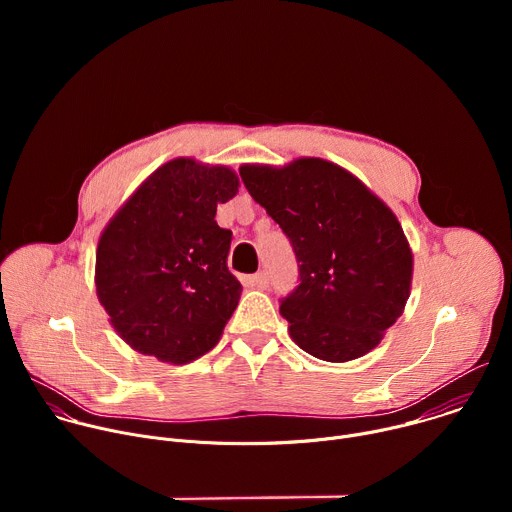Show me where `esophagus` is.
Masks as SVG:
<instances>
[{
	"mask_svg": "<svg viewBox=\"0 0 512 512\" xmlns=\"http://www.w3.org/2000/svg\"><path fill=\"white\" fill-rule=\"evenodd\" d=\"M253 283L259 287V289H267L269 287V275L267 271H259L253 275Z\"/></svg>",
	"mask_w": 512,
	"mask_h": 512,
	"instance_id": "1",
	"label": "esophagus"
}]
</instances>
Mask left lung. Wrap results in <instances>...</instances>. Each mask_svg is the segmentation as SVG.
I'll list each match as a JSON object with an SVG mask.
<instances>
[{"instance_id": "8db88e82", "label": "left lung", "mask_w": 512, "mask_h": 512, "mask_svg": "<svg viewBox=\"0 0 512 512\" xmlns=\"http://www.w3.org/2000/svg\"><path fill=\"white\" fill-rule=\"evenodd\" d=\"M239 174L298 259L300 285L279 306L291 338L328 362L371 352L409 300L413 255L397 216L320 158L283 168L245 164Z\"/></svg>"}]
</instances>
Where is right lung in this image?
Segmentation results:
<instances>
[{"instance_id":"right-lung-1","label":"right lung","mask_w":512,"mask_h":512,"mask_svg":"<svg viewBox=\"0 0 512 512\" xmlns=\"http://www.w3.org/2000/svg\"><path fill=\"white\" fill-rule=\"evenodd\" d=\"M237 192L231 168L178 158L145 180L105 227L97 296L133 350L186 364L221 340L243 287L227 267L233 233L214 214Z\"/></svg>"}]
</instances>
